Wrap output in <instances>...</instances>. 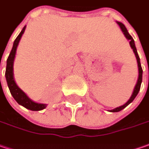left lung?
Instances as JSON below:
<instances>
[{
	"label": "left lung",
	"mask_w": 149,
	"mask_h": 149,
	"mask_svg": "<svg viewBox=\"0 0 149 149\" xmlns=\"http://www.w3.org/2000/svg\"><path fill=\"white\" fill-rule=\"evenodd\" d=\"M118 24L119 25V26L121 27V29H122V31H123V32L124 33L125 36H126L127 38L129 40V44H130L131 47L133 48V52H134V54H135V56H136L137 62H138V67H139V79H138V81H137L136 86H135V87H134L133 95L131 96L130 99L127 101L124 105H123V106H121V107H117V108H114V109H113V110H111V111H110V112H113V113H115V112H119V111H121V110H123V108H125V107H126L129 103H131V102L134 100V98L136 97V96H137L138 93H139V90H140V87H141V83H142V80H143V69H142V67H141L140 58H139V54H138V52H137V49H136V47H135L134 40L133 39V37L129 35V33L127 32L126 27H125V26H124L123 23L118 22Z\"/></svg>",
	"instance_id": "8db88e82"
}]
</instances>
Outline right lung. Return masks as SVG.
<instances>
[{
	"mask_svg": "<svg viewBox=\"0 0 149 149\" xmlns=\"http://www.w3.org/2000/svg\"><path fill=\"white\" fill-rule=\"evenodd\" d=\"M26 26L23 27L22 31L20 32V34L17 36L16 40L14 41L13 43V47L10 51V55L7 58L6 61V79L7 81V85L9 87L10 94L12 95V97H14V99L22 106L25 107L27 109L32 110V111H40L44 109L47 107L46 104H42V103H36L34 102L33 101H31L29 97L23 93L22 91L17 87L16 82L14 81V77H13V62H14V57L16 55V47L18 46V43L20 42V39L22 36V34L25 31Z\"/></svg>",
	"mask_w": 149,
	"mask_h": 149,
	"instance_id": "1",
	"label": "right lung"
}]
</instances>
